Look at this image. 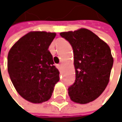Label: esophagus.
Segmentation results:
<instances>
[{
    "mask_svg": "<svg viewBox=\"0 0 122 122\" xmlns=\"http://www.w3.org/2000/svg\"><path fill=\"white\" fill-rule=\"evenodd\" d=\"M56 66H57V68H58L59 71H61V64H58V65H56Z\"/></svg>",
    "mask_w": 122,
    "mask_h": 122,
    "instance_id": "1",
    "label": "esophagus"
}]
</instances>
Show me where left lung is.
<instances>
[{
  "instance_id": "1",
  "label": "left lung",
  "mask_w": 122,
  "mask_h": 122,
  "mask_svg": "<svg viewBox=\"0 0 122 122\" xmlns=\"http://www.w3.org/2000/svg\"><path fill=\"white\" fill-rule=\"evenodd\" d=\"M74 54L76 81L68 90L71 100L86 104L97 99L110 81L113 58L110 46L89 30L61 32Z\"/></svg>"
}]
</instances>
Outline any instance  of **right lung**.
<instances>
[{
    "instance_id": "right-lung-1",
    "label": "right lung",
    "mask_w": 122,
    "mask_h": 122,
    "mask_svg": "<svg viewBox=\"0 0 122 122\" xmlns=\"http://www.w3.org/2000/svg\"><path fill=\"white\" fill-rule=\"evenodd\" d=\"M56 33L30 32L9 51L8 71L17 92L26 100L41 103L50 99L59 71L54 66L49 46Z\"/></svg>"
}]
</instances>
